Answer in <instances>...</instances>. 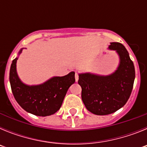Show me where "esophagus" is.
<instances>
[{
	"mask_svg": "<svg viewBox=\"0 0 147 147\" xmlns=\"http://www.w3.org/2000/svg\"><path fill=\"white\" fill-rule=\"evenodd\" d=\"M75 80H76V82H78V80H79V75H78L77 71L75 72Z\"/></svg>",
	"mask_w": 147,
	"mask_h": 147,
	"instance_id": "obj_1",
	"label": "esophagus"
}]
</instances>
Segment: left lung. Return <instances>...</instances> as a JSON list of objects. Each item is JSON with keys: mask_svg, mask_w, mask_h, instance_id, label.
I'll return each mask as SVG.
<instances>
[{"mask_svg": "<svg viewBox=\"0 0 147 147\" xmlns=\"http://www.w3.org/2000/svg\"><path fill=\"white\" fill-rule=\"evenodd\" d=\"M109 49L115 51L119 56V65L115 72L107 76L90 73L79 74L83 103L90 112L98 115L115 113L127 103L136 76L134 64L124 45L110 42Z\"/></svg>", "mask_w": 147, "mask_h": 147, "instance_id": "8db88e82", "label": "left lung"}]
</instances>
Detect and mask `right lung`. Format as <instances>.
Returning a JSON list of instances; mask_svg holds the SVG:
<instances>
[{
    "label": "right lung",
    "instance_id": "obj_1",
    "mask_svg": "<svg viewBox=\"0 0 147 147\" xmlns=\"http://www.w3.org/2000/svg\"><path fill=\"white\" fill-rule=\"evenodd\" d=\"M17 60L18 57L12 61L9 71L11 91L17 102L26 112L38 116H47L57 112L67 90L75 82V73L72 71L64 76H54L41 85H27L18 77Z\"/></svg>",
    "mask_w": 147,
    "mask_h": 147
}]
</instances>
